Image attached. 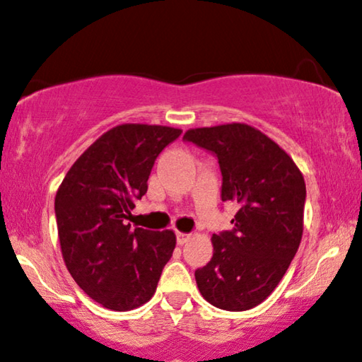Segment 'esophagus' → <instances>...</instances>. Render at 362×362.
Instances as JSON below:
<instances>
[{
	"label": "esophagus",
	"instance_id": "1",
	"mask_svg": "<svg viewBox=\"0 0 362 362\" xmlns=\"http://www.w3.org/2000/svg\"><path fill=\"white\" fill-rule=\"evenodd\" d=\"M189 240H190L189 233H180V231L177 233V243L178 245H185L187 242H189Z\"/></svg>",
	"mask_w": 362,
	"mask_h": 362
}]
</instances>
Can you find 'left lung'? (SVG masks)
<instances>
[{"label":"left lung","instance_id":"left-lung-1","mask_svg":"<svg viewBox=\"0 0 362 362\" xmlns=\"http://www.w3.org/2000/svg\"><path fill=\"white\" fill-rule=\"evenodd\" d=\"M184 141L214 153L221 200L238 205L233 228L211 237L214 257L195 269L197 286L220 310H252L272 295L300 247L305 178L278 144L247 124L192 129Z\"/></svg>","mask_w":362,"mask_h":362}]
</instances>
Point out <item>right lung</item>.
<instances>
[{
    "instance_id": "obj_1",
    "label": "right lung",
    "mask_w": 362,
    "mask_h": 362,
    "mask_svg": "<svg viewBox=\"0 0 362 362\" xmlns=\"http://www.w3.org/2000/svg\"><path fill=\"white\" fill-rule=\"evenodd\" d=\"M180 129L122 124L100 136L66 173L56 194L57 233L66 267L86 295L129 311L156 293L175 248V233L132 228L136 200L158 153Z\"/></svg>"
}]
</instances>
